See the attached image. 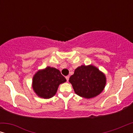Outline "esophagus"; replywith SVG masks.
<instances>
[{"label":"esophagus","mask_w":133,"mask_h":133,"mask_svg":"<svg viewBox=\"0 0 133 133\" xmlns=\"http://www.w3.org/2000/svg\"><path fill=\"white\" fill-rule=\"evenodd\" d=\"M65 78H66V81H69V78H70V76H66V77H65Z\"/></svg>","instance_id":"1"}]
</instances>
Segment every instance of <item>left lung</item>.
I'll use <instances>...</instances> for the list:
<instances>
[{"label":"left lung","mask_w":133,"mask_h":133,"mask_svg":"<svg viewBox=\"0 0 133 133\" xmlns=\"http://www.w3.org/2000/svg\"><path fill=\"white\" fill-rule=\"evenodd\" d=\"M106 81L105 74L92 65L77 67L69 79L74 92L85 99L101 94L106 85Z\"/></svg>","instance_id":"1"}]
</instances>
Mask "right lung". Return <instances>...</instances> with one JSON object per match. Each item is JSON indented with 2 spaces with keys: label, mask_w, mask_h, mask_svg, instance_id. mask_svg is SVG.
Returning a JSON list of instances; mask_svg holds the SVG:
<instances>
[{
  "label": "right lung",
  "mask_w": 133,
  "mask_h": 133,
  "mask_svg": "<svg viewBox=\"0 0 133 133\" xmlns=\"http://www.w3.org/2000/svg\"><path fill=\"white\" fill-rule=\"evenodd\" d=\"M66 80L59 70L47 66L39 70L32 78V87L36 94L41 98L50 99L55 95L58 87Z\"/></svg>",
  "instance_id": "add662e5"
}]
</instances>
